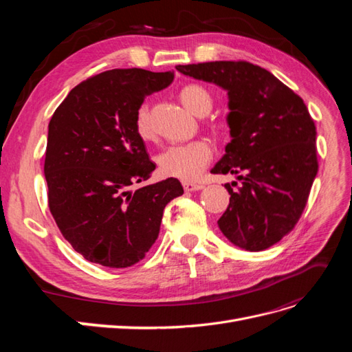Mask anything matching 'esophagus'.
I'll return each instance as SVG.
<instances>
[{"mask_svg": "<svg viewBox=\"0 0 352 352\" xmlns=\"http://www.w3.org/2000/svg\"><path fill=\"white\" fill-rule=\"evenodd\" d=\"M204 188V185L201 184H194V182H184V189L186 192H194V190H199Z\"/></svg>", "mask_w": 352, "mask_h": 352, "instance_id": "1", "label": "esophagus"}]
</instances>
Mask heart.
<instances>
[{
    "label": "heart",
    "instance_id": "obj_1",
    "mask_svg": "<svg viewBox=\"0 0 352 352\" xmlns=\"http://www.w3.org/2000/svg\"><path fill=\"white\" fill-rule=\"evenodd\" d=\"M179 98L185 107L195 116H206L212 107V98L210 92L199 85H188L179 94ZM136 132L142 140H150L153 136V127L150 123V113L146 105H142L136 113L135 119ZM212 158V148L204 140H197L185 144L167 146L157 157L158 168L162 175L195 182L204 173Z\"/></svg>",
    "mask_w": 352,
    "mask_h": 352
}]
</instances>
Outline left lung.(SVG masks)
<instances>
[{
    "mask_svg": "<svg viewBox=\"0 0 352 352\" xmlns=\"http://www.w3.org/2000/svg\"><path fill=\"white\" fill-rule=\"evenodd\" d=\"M176 70L228 91L232 140L211 173L235 175L239 185H225L230 201L217 221L220 230L242 250L272 247L300 220L318 170L317 132L302 98L248 61Z\"/></svg>",
    "mask_w": 352,
    "mask_h": 352,
    "instance_id": "left-lung-1",
    "label": "left lung"
}]
</instances>
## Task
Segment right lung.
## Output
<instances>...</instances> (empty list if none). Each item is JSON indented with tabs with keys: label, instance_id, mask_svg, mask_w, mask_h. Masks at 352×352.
<instances>
[{
	"label": "right lung",
	"instance_id": "obj_1",
	"mask_svg": "<svg viewBox=\"0 0 352 352\" xmlns=\"http://www.w3.org/2000/svg\"><path fill=\"white\" fill-rule=\"evenodd\" d=\"M173 72L113 69L74 87L52 114L44 173L60 232L85 260L131 267L158 238L167 202L184 194L175 177L141 186L155 164L135 127L146 95Z\"/></svg>",
	"mask_w": 352,
	"mask_h": 352
}]
</instances>
